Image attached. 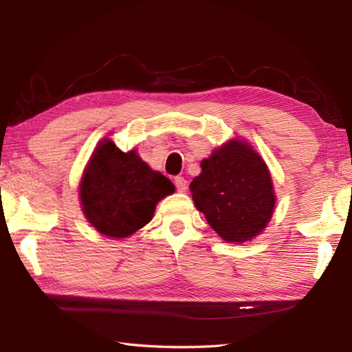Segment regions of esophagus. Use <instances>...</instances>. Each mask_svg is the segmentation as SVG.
<instances>
[{
	"label": "esophagus",
	"instance_id": "1",
	"mask_svg": "<svg viewBox=\"0 0 352 352\" xmlns=\"http://www.w3.org/2000/svg\"><path fill=\"white\" fill-rule=\"evenodd\" d=\"M175 188L178 192H186V189H188V183L183 177H175Z\"/></svg>",
	"mask_w": 352,
	"mask_h": 352
}]
</instances>
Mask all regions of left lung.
Returning a JSON list of instances; mask_svg holds the SVG:
<instances>
[{"label":"left lung","instance_id":"obj_1","mask_svg":"<svg viewBox=\"0 0 352 352\" xmlns=\"http://www.w3.org/2000/svg\"><path fill=\"white\" fill-rule=\"evenodd\" d=\"M190 183L192 199L226 242H245L266 227L274 212L271 174L242 140H230L201 162Z\"/></svg>","mask_w":352,"mask_h":352}]
</instances>
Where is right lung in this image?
<instances>
[{
	"instance_id": "right-lung-1",
	"label": "right lung",
	"mask_w": 352,
	"mask_h": 352,
	"mask_svg": "<svg viewBox=\"0 0 352 352\" xmlns=\"http://www.w3.org/2000/svg\"><path fill=\"white\" fill-rule=\"evenodd\" d=\"M175 190L169 178L149 169L134 153L102 140L80 184L83 212L109 237H126L151 221L155 204Z\"/></svg>"
}]
</instances>
